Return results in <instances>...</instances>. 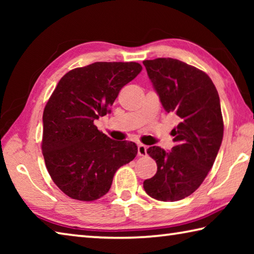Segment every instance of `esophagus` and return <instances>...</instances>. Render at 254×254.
Listing matches in <instances>:
<instances>
[{
    "instance_id": "1",
    "label": "esophagus",
    "mask_w": 254,
    "mask_h": 254,
    "mask_svg": "<svg viewBox=\"0 0 254 254\" xmlns=\"http://www.w3.org/2000/svg\"><path fill=\"white\" fill-rule=\"evenodd\" d=\"M147 149H148V147L147 145H144V144H139L137 145V154H139V156H147Z\"/></svg>"
}]
</instances>
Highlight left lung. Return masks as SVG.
Here are the masks:
<instances>
[{
	"instance_id": "1",
	"label": "left lung",
	"mask_w": 254,
	"mask_h": 254,
	"mask_svg": "<svg viewBox=\"0 0 254 254\" xmlns=\"http://www.w3.org/2000/svg\"><path fill=\"white\" fill-rule=\"evenodd\" d=\"M143 65L163 109L179 120L171 132V151L157 145L147 150L158 168L143 188L154 199L180 200L200 186L220 150L224 131L220 96L207 74L178 59L144 60Z\"/></svg>"
}]
</instances>
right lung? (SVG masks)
<instances>
[{
    "mask_svg": "<svg viewBox=\"0 0 254 254\" xmlns=\"http://www.w3.org/2000/svg\"><path fill=\"white\" fill-rule=\"evenodd\" d=\"M141 69L133 62L94 63L68 71L51 94L42 117V154L51 179L70 198H101L117 170L135 158V143L110 139L94 122L110 113Z\"/></svg>",
    "mask_w": 254,
    "mask_h": 254,
    "instance_id": "obj_1",
    "label": "right lung"
}]
</instances>
